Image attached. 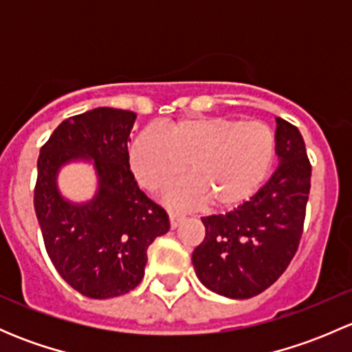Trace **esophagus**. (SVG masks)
Listing matches in <instances>:
<instances>
[{
    "label": "esophagus",
    "mask_w": 352,
    "mask_h": 352,
    "mask_svg": "<svg viewBox=\"0 0 352 352\" xmlns=\"http://www.w3.org/2000/svg\"><path fill=\"white\" fill-rule=\"evenodd\" d=\"M168 218H170V226H172V228H177V226L186 219V216L175 211H168Z\"/></svg>",
    "instance_id": "esophagus-1"
}]
</instances>
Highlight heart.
I'll return each instance as SVG.
<instances>
[{"instance_id":"1","label":"heart","mask_w":352,"mask_h":352,"mask_svg":"<svg viewBox=\"0 0 352 352\" xmlns=\"http://www.w3.org/2000/svg\"><path fill=\"white\" fill-rule=\"evenodd\" d=\"M278 153L274 131L262 122L226 116L187 117L165 131H143L131 144L129 163L138 182L168 192L170 204L201 208L208 199L216 209L232 211L250 201L267 180Z\"/></svg>"}]
</instances>
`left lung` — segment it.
I'll list each match as a JSON object with an SVG mask.
<instances>
[{
	"instance_id": "1",
	"label": "left lung",
	"mask_w": 352,
	"mask_h": 352,
	"mask_svg": "<svg viewBox=\"0 0 352 352\" xmlns=\"http://www.w3.org/2000/svg\"><path fill=\"white\" fill-rule=\"evenodd\" d=\"M279 166L248 202L226 214L202 218L206 236L192 254L208 289L245 300L274 285L303 235L311 165L296 126L278 117Z\"/></svg>"
}]
</instances>
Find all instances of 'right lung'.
Wrapping results in <instances>:
<instances>
[{"label": "right lung", "instance_id": "obj_1", "mask_svg": "<svg viewBox=\"0 0 352 352\" xmlns=\"http://www.w3.org/2000/svg\"><path fill=\"white\" fill-rule=\"evenodd\" d=\"M131 110L98 107L63 120L37 160L34 206L56 271L83 296L107 300L141 283L148 247L168 232V214L138 187L127 143ZM94 160L99 192L71 205L57 192V170L71 159Z\"/></svg>", "mask_w": 352, "mask_h": 352}]
</instances>
